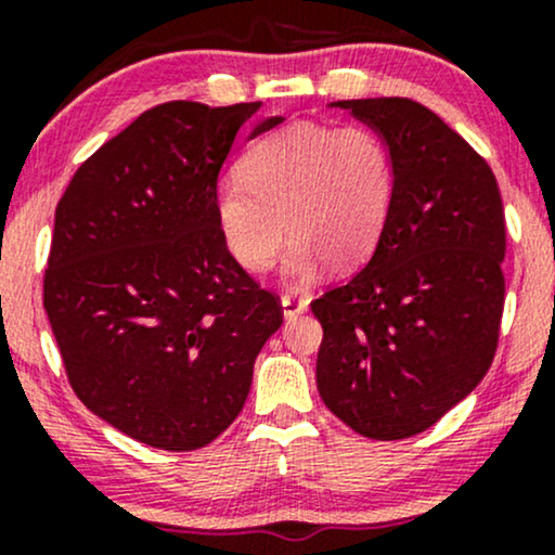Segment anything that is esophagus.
Here are the masks:
<instances>
[{
    "label": "esophagus",
    "instance_id": "obj_1",
    "mask_svg": "<svg viewBox=\"0 0 555 555\" xmlns=\"http://www.w3.org/2000/svg\"><path fill=\"white\" fill-rule=\"evenodd\" d=\"M282 308H284V315L286 318H295V315L305 313V310H308V299L297 297V295H289V292H286V295H282Z\"/></svg>",
    "mask_w": 555,
    "mask_h": 555
}]
</instances>
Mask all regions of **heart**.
I'll use <instances>...</instances> for the list:
<instances>
[{
    "instance_id": "b5f03b06",
    "label": "heart",
    "mask_w": 555,
    "mask_h": 555,
    "mask_svg": "<svg viewBox=\"0 0 555 555\" xmlns=\"http://www.w3.org/2000/svg\"><path fill=\"white\" fill-rule=\"evenodd\" d=\"M397 193L393 156L367 125L284 127L242 158V180L216 188V221L229 256L266 271L292 234L284 273L308 282L321 269L367 258L388 224Z\"/></svg>"
}]
</instances>
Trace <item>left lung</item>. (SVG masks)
I'll return each instance as SVG.
<instances>
[{
    "label": "left lung",
    "mask_w": 555,
    "mask_h": 555,
    "mask_svg": "<svg viewBox=\"0 0 555 555\" xmlns=\"http://www.w3.org/2000/svg\"><path fill=\"white\" fill-rule=\"evenodd\" d=\"M397 169L373 258L310 302L323 326L315 380L341 423L375 441L436 425L486 378L499 347L506 216L488 162L410 99H358Z\"/></svg>",
    "instance_id": "1"
}]
</instances>
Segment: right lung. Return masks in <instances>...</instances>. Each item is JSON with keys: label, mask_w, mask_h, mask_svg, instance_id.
I'll use <instances>...</instances> for the list:
<instances>
[{"label": "right lung", "mask_w": 555, "mask_h": 555, "mask_svg": "<svg viewBox=\"0 0 555 555\" xmlns=\"http://www.w3.org/2000/svg\"><path fill=\"white\" fill-rule=\"evenodd\" d=\"M258 109L158 104L88 156L56 203L43 308L67 380L93 415L154 449L221 436L284 321L216 221L219 171Z\"/></svg>", "instance_id": "obj_1"}]
</instances>
